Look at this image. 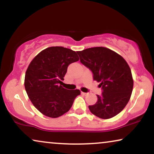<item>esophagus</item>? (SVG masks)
<instances>
[{
	"label": "esophagus",
	"instance_id": "obj_1",
	"mask_svg": "<svg viewBox=\"0 0 154 154\" xmlns=\"http://www.w3.org/2000/svg\"><path fill=\"white\" fill-rule=\"evenodd\" d=\"M81 94H83V95H86V94H88V93H87V92H81Z\"/></svg>",
	"mask_w": 154,
	"mask_h": 154
}]
</instances>
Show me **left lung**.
<instances>
[{
	"instance_id": "8db88e82",
	"label": "left lung",
	"mask_w": 154,
	"mask_h": 154,
	"mask_svg": "<svg viewBox=\"0 0 154 154\" xmlns=\"http://www.w3.org/2000/svg\"><path fill=\"white\" fill-rule=\"evenodd\" d=\"M81 64L89 69L93 80L100 82L102 93L89 106L92 113L100 119H111L121 112L129 102L133 88L130 68L126 61L113 50L104 47L77 52Z\"/></svg>"
}]
</instances>
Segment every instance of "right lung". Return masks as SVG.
<instances>
[{
    "instance_id": "obj_1",
    "label": "right lung",
    "mask_w": 154,
    "mask_h": 154,
    "mask_svg": "<svg viewBox=\"0 0 154 154\" xmlns=\"http://www.w3.org/2000/svg\"><path fill=\"white\" fill-rule=\"evenodd\" d=\"M79 60L76 52L64 47L46 48L35 57L26 71L24 86L31 102L43 115L57 118L69 111L79 90L61 85L69 65Z\"/></svg>"
}]
</instances>
